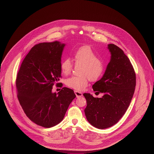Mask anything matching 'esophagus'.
Listing matches in <instances>:
<instances>
[{
    "label": "esophagus",
    "instance_id": "1",
    "mask_svg": "<svg viewBox=\"0 0 154 154\" xmlns=\"http://www.w3.org/2000/svg\"><path fill=\"white\" fill-rule=\"evenodd\" d=\"M74 93H75L77 97H81L83 96V94H82V93L81 92H79L78 91H75Z\"/></svg>",
    "mask_w": 154,
    "mask_h": 154
}]
</instances>
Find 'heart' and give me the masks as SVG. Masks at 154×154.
Instances as JSON below:
<instances>
[{
  "mask_svg": "<svg viewBox=\"0 0 154 154\" xmlns=\"http://www.w3.org/2000/svg\"><path fill=\"white\" fill-rule=\"evenodd\" d=\"M74 60L75 66H80L78 77H71L66 80V85L71 88L82 91L88 85V80L94 82L98 80L105 70L104 63L97 58V54L89 46L79 48L74 53ZM62 73L69 74L73 69V63L69 58L63 59L60 64Z\"/></svg>",
  "mask_w": 154,
  "mask_h": 154,
  "instance_id": "b5f03b06",
  "label": "heart"
}]
</instances>
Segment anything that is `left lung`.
<instances>
[{"mask_svg": "<svg viewBox=\"0 0 154 154\" xmlns=\"http://www.w3.org/2000/svg\"><path fill=\"white\" fill-rule=\"evenodd\" d=\"M110 61L100 80L93 85L94 91L103 93L101 98L84 93L86 118L93 126L104 129L116 124L123 116L133 97L136 74L124 51L113 44L108 45Z\"/></svg>", "mask_w": 154, "mask_h": 154, "instance_id": "1", "label": "left lung"}]
</instances>
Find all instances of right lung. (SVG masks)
<instances>
[{"label": "right lung", "mask_w": 154, "mask_h": 154, "mask_svg": "<svg viewBox=\"0 0 154 154\" xmlns=\"http://www.w3.org/2000/svg\"><path fill=\"white\" fill-rule=\"evenodd\" d=\"M64 46L59 41L36 45L17 72L16 86L19 103L27 116L43 127L59 124L76 97L74 91L66 87L58 93L52 91L53 85L61 77V58Z\"/></svg>", "instance_id": "1"}]
</instances>
